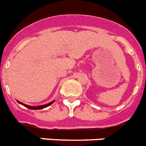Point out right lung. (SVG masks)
<instances>
[{"instance_id": "right-lung-1", "label": "right lung", "mask_w": 146, "mask_h": 146, "mask_svg": "<svg viewBox=\"0 0 146 146\" xmlns=\"http://www.w3.org/2000/svg\"><path fill=\"white\" fill-rule=\"evenodd\" d=\"M17 103H19L20 104L23 105V106L27 107V108H28V109H32V110H38V109H44V108H46V107L52 105V103H54V101L51 102V103H48V104H46V105L40 106H29L27 105V104H24V103H21V102L18 101V100H17Z\"/></svg>"}]
</instances>
